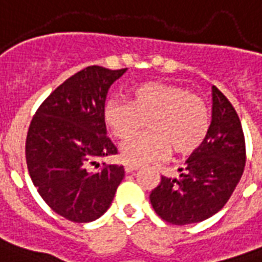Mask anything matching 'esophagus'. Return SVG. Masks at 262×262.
<instances>
[{
    "mask_svg": "<svg viewBox=\"0 0 262 262\" xmlns=\"http://www.w3.org/2000/svg\"><path fill=\"white\" fill-rule=\"evenodd\" d=\"M139 169V166L137 165H132V164H127V165H125V170L127 172V173H132V172H135V170Z\"/></svg>",
    "mask_w": 262,
    "mask_h": 262,
    "instance_id": "obj_1",
    "label": "esophagus"
}]
</instances>
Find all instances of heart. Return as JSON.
Returning <instances> with one entry per match:
<instances>
[{
	"label": "heart",
	"instance_id": "1",
	"mask_svg": "<svg viewBox=\"0 0 262 262\" xmlns=\"http://www.w3.org/2000/svg\"><path fill=\"white\" fill-rule=\"evenodd\" d=\"M106 127L116 139H129L148 121L144 135L125 141L123 161L132 165L190 154L204 143L210 130V111L205 101L185 87L164 82H147L132 89V100L111 98L104 108Z\"/></svg>",
	"mask_w": 262,
	"mask_h": 262
}]
</instances>
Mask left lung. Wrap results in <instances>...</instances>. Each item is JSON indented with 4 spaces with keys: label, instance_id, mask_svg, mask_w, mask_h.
I'll list each match as a JSON object with an SVG mask.
<instances>
[{
    "label": "left lung",
    "instance_id": "obj_1",
    "mask_svg": "<svg viewBox=\"0 0 262 262\" xmlns=\"http://www.w3.org/2000/svg\"><path fill=\"white\" fill-rule=\"evenodd\" d=\"M246 165L242 123L229 100L212 86V121L200 148L189 157L179 178H161L151 191L152 208L172 225L197 224L222 210Z\"/></svg>",
    "mask_w": 262,
    "mask_h": 262
}]
</instances>
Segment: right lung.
Returning a JSON list of instances; mask_svg holds the SVG:
<instances>
[{
  "label": "right lung",
  "mask_w": 262,
  "mask_h": 262,
  "mask_svg": "<svg viewBox=\"0 0 262 262\" xmlns=\"http://www.w3.org/2000/svg\"><path fill=\"white\" fill-rule=\"evenodd\" d=\"M127 69L89 67L57 87L32 119L26 162L33 185L54 212L72 222H92L111 205L123 166L92 170L116 154L106 137L104 106L110 87ZM98 165V164H97Z\"/></svg>",
  "instance_id": "right-lung-1"
}]
</instances>
